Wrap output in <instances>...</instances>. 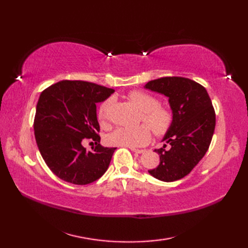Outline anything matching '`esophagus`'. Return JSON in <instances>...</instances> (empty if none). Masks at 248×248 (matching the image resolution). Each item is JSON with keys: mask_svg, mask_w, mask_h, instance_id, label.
Masks as SVG:
<instances>
[{"mask_svg": "<svg viewBox=\"0 0 248 248\" xmlns=\"http://www.w3.org/2000/svg\"><path fill=\"white\" fill-rule=\"evenodd\" d=\"M131 151L134 152V153H138V154H140V153H144L145 150H140V149H133L131 148Z\"/></svg>", "mask_w": 248, "mask_h": 248, "instance_id": "esophagus-1", "label": "esophagus"}]
</instances>
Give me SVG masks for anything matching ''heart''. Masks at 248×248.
<instances>
[{"label":"heart","instance_id":"obj_1","mask_svg":"<svg viewBox=\"0 0 248 248\" xmlns=\"http://www.w3.org/2000/svg\"><path fill=\"white\" fill-rule=\"evenodd\" d=\"M128 99L140 111V122L145 124L134 128H118L112 131L108 140V142L118 147L138 148L147 145L151 140V130L156 136L166 134L174 122V114L167 104L159 103L158 98L146 91H132L128 94ZM109 108V100L101 103L98 109V118L103 124H107V116ZM147 125H146L145 124Z\"/></svg>","mask_w":248,"mask_h":248}]
</instances>
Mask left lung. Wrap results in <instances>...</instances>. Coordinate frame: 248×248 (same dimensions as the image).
Segmentation results:
<instances>
[{"instance_id": "obj_1", "label": "left lung", "mask_w": 248, "mask_h": 248, "mask_svg": "<svg viewBox=\"0 0 248 248\" xmlns=\"http://www.w3.org/2000/svg\"><path fill=\"white\" fill-rule=\"evenodd\" d=\"M169 97L174 122L162 139L170 146L155 149L160 162L149 172L164 182L187 176L208 151L215 129V111L207 90L197 81L181 77L150 80L145 86Z\"/></svg>"}]
</instances>
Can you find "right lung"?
<instances>
[{"instance_id": "right-lung-1", "label": "right lung", "mask_w": 248, "mask_h": 248, "mask_svg": "<svg viewBox=\"0 0 248 248\" xmlns=\"http://www.w3.org/2000/svg\"><path fill=\"white\" fill-rule=\"evenodd\" d=\"M115 90L84 80H61L40 94L34 133L42 158L60 179L77 185L90 184L107 171L116 148L100 145L96 103ZM95 141L92 152L82 146Z\"/></svg>"}]
</instances>
